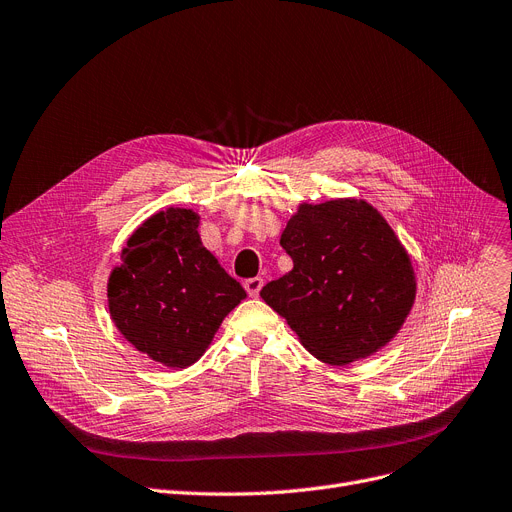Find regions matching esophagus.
<instances>
[{
    "label": "esophagus",
    "mask_w": 512,
    "mask_h": 512,
    "mask_svg": "<svg viewBox=\"0 0 512 512\" xmlns=\"http://www.w3.org/2000/svg\"><path fill=\"white\" fill-rule=\"evenodd\" d=\"M261 286H263V278H249V280H244V291H247L251 297H257V295H259Z\"/></svg>",
    "instance_id": "1"
}]
</instances>
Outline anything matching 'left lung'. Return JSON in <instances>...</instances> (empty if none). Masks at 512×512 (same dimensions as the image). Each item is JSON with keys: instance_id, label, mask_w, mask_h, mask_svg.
I'll return each instance as SVG.
<instances>
[{"instance_id": "left-lung-1", "label": "left lung", "mask_w": 512, "mask_h": 512, "mask_svg": "<svg viewBox=\"0 0 512 512\" xmlns=\"http://www.w3.org/2000/svg\"><path fill=\"white\" fill-rule=\"evenodd\" d=\"M293 270L261 288L303 347L345 366L385 347L408 318L416 278L385 217L366 201L303 203L280 236Z\"/></svg>"}]
</instances>
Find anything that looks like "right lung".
<instances>
[{"label": "right lung", "mask_w": 512, "mask_h": 512, "mask_svg": "<svg viewBox=\"0 0 512 512\" xmlns=\"http://www.w3.org/2000/svg\"><path fill=\"white\" fill-rule=\"evenodd\" d=\"M192 209L154 213L127 240L108 278L110 318L121 335L167 368L194 364L247 297L198 236Z\"/></svg>", "instance_id": "1"}]
</instances>
